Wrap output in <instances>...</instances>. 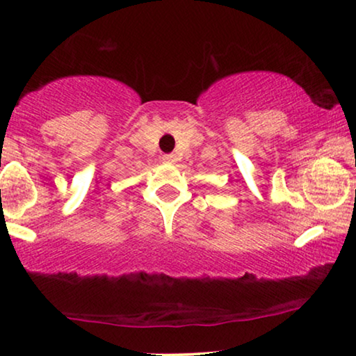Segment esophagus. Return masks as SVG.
Instances as JSON below:
<instances>
[{
	"instance_id": "34e87169",
	"label": "esophagus",
	"mask_w": 356,
	"mask_h": 356,
	"mask_svg": "<svg viewBox=\"0 0 356 356\" xmlns=\"http://www.w3.org/2000/svg\"><path fill=\"white\" fill-rule=\"evenodd\" d=\"M163 161H164V163H169V164L176 163V156H174V154H164Z\"/></svg>"
}]
</instances>
